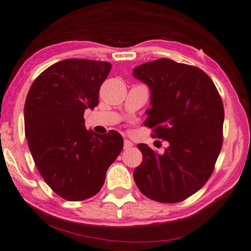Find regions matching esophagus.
Returning <instances> with one entry per match:
<instances>
[{
    "mask_svg": "<svg viewBox=\"0 0 251 251\" xmlns=\"http://www.w3.org/2000/svg\"><path fill=\"white\" fill-rule=\"evenodd\" d=\"M132 146H133L132 142L128 141V140H124V149L125 150H129Z\"/></svg>",
    "mask_w": 251,
    "mask_h": 251,
    "instance_id": "esophagus-1",
    "label": "esophagus"
}]
</instances>
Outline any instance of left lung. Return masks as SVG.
<instances>
[{"instance_id": "obj_1", "label": "left lung", "mask_w": 251, "mask_h": 251, "mask_svg": "<svg viewBox=\"0 0 251 251\" xmlns=\"http://www.w3.org/2000/svg\"><path fill=\"white\" fill-rule=\"evenodd\" d=\"M151 90L152 108L144 122L152 136L168 141L164 153L138 144L143 154L134 180L151 200L176 203L198 192L214 170L224 136L220 95L203 70L166 58L135 68Z\"/></svg>"}]
</instances>
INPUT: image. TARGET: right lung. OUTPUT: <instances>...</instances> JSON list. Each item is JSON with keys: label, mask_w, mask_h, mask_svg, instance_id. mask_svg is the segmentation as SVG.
Listing matches in <instances>:
<instances>
[{"label": "right lung", "mask_w": 251, "mask_h": 251, "mask_svg": "<svg viewBox=\"0 0 251 251\" xmlns=\"http://www.w3.org/2000/svg\"><path fill=\"white\" fill-rule=\"evenodd\" d=\"M109 62L66 59L50 66L31 85L25 130L43 180L59 197L82 201L99 192L106 172L123 150L116 130L98 135L85 127L83 113L98 105Z\"/></svg>", "instance_id": "obj_1"}]
</instances>
